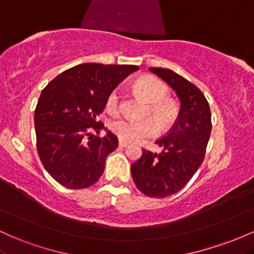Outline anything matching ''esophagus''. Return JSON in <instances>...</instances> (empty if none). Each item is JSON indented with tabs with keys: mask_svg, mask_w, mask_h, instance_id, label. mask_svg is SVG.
Masks as SVG:
<instances>
[{
	"mask_svg": "<svg viewBox=\"0 0 254 254\" xmlns=\"http://www.w3.org/2000/svg\"><path fill=\"white\" fill-rule=\"evenodd\" d=\"M118 144L121 145V147H127V145H129V143H127V142H125V141H122V139H119Z\"/></svg>",
	"mask_w": 254,
	"mask_h": 254,
	"instance_id": "34e87169",
	"label": "esophagus"
}]
</instances>
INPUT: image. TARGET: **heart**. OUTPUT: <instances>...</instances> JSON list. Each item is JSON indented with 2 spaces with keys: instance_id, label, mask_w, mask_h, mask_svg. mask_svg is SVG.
Listing matches in <instances>:
<instances>
[{
  "instance_id": "1",
  "label": "heart",
  "mask_w": 254,
  "mask_h": 254,
  "mask_svg": "<svg viewBox=\"0 0 254 254\" xmlns=\"http://www.w3.org/2000/svg\"><path fill=\"white\" fill-rule=\"evenodd\" d=\"M135 88L138 94L149 103L145 116L153 118L161 130L167 129L173 124L177 118L178 109L173 100L166 98L168 95V87L164 82L155 77L145 76L137 81ZM106 110L110 113H118L121 111V97L117 89L112 90L107 97ZM110 129L122 141L130 143L142 142L157 132L156 125L151 119L133 121L129 118H118L111 122Z\"/></svg>"
}]
</instances>
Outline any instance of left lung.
Masks as SVG:
<instances>
[{
	"label": "left lung",
	"instance_id": "obj_1",
	"mask_svg": "<svg viewBox=\"0 0 254 254\" xmlns=\"http://www.w3.org/2000/svg\"><path fill=\"white\" fill-rule=\"evenodd\" d=\"M149 70L176 92L180 110L167 135L155 142L161 153L142 150V156L131 165V176L145 196L165 198L182 190L202 165L211 133V113L204 94L190 81L170 69Z\"/></svg>",
	"mask_w": 254,
	"mask_h": 254
}]
</instances>
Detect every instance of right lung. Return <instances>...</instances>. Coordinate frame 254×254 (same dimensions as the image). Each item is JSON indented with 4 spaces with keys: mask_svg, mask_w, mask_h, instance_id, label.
I'll use <instances>...</instances> for the list:
<instances>
[{
    "mask_svg": "<svg viewBox=\"0 0 254 254\" xmlns=\"http://www.w3.org/2000/svg\"><path fill=\"white\" fill-rule=\"evenodd\" d=\"M136 65L84 63L63 71L43 89L34 111L37 149L48 173L68 189L97 183L109 154L118 147L117 136L90 135L105 129L97 117L109 94Z\"/></svg>",
    "mask_w": 254,
    "mask_h": 254,
    "instance_id": "add662e5",
    "label": "right lung"
}]
</instances>
